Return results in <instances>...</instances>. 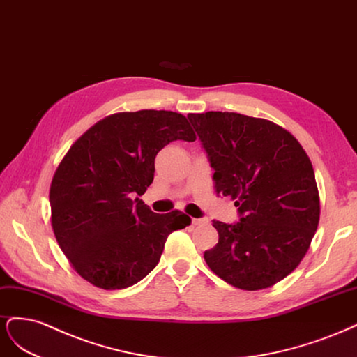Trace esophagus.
<instances>
[{"instance_id":"34e87169","label":"esophagus","mask_w":357,"mask_h":357,"mask_svg":"<svg viewBox=\"0 0 357 357\" xmlns=\"http://www.w3.org/2000/svg\"><path fill=\"white\" fill-rule=\"evenodd\" d=\"M208 224V220H204V218H192V225H204Z\"/></svg>"}]
</instances>
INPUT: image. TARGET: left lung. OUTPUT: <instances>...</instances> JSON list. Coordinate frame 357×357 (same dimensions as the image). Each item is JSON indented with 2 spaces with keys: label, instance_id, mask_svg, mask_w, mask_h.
Masks as SVG:
<instances>
[{
  "label": "left lung",
  "instance_id": "left-lung-1",
  "mask_svg": "<svg viewBox=\"0 0 357 357\" xmlns=\"http://www.w3.org/2000/svg\"><path fill=\"white\" fill-rule=\"evenodd\" d=\"M213 167L216 194L229 195L240 221H213L220 240L209 268L243 291L266 289L305 257L320 218L312 162L301 144L266 119L237 112L188 114Z\"/></svg>",
  "mask_w": 357,
  "mask_h": 357
}]
</instances>
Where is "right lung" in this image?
I'll return each mask as SVG.
<instances>
[{
	"instance_id": "obj_1",
	"label": "right lung",
	"mask_w": 357,
	"mask_h": 357,
	"mask_svg": "<svg viewBox=\"0 0 357 357\" xmlns=\"http://www.w3.org/2000/svg\"><path fill=\"white\" fill-rule=\"evenodd\" d=\"M178 139L195 141L182 114L117 112L79 136L57 166L49 194L53 233L89 283L114 291L142 280L167 236L191 224L179 211L154 213L137 197L154 179L157 153Z\"/></svg>"
}]
</instances>
